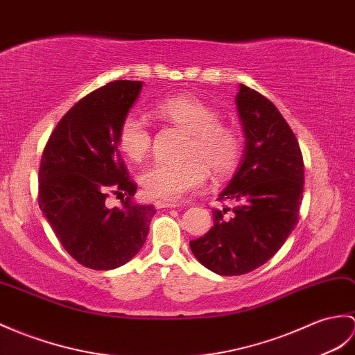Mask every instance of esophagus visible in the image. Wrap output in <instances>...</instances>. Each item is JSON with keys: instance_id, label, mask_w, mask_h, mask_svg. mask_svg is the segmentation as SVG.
Masks as SVG:
<instances>
[{"instance_id": "34e87169", "label": "esophagus", "mask_w": 355, "mask_h": 355, "mask_svg": "<svg viewBox=\"0 0 355 355\" xmlns=\"http://www.w3.org/2000/svg\"><path fill=\"white\" fill-rule=\"evenodd\" d=\"M155 209H175V207H180V204L177 202H171V201H155L154 202Z\"/></svg>"}]
</instances>
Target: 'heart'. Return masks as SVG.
<instances>
[{"instance_id":"1","label":"heart","mask_w":355,"mask_h":355,"mask_svg":"<svg viewBox=\"0 0 355 355\" xmlns=\"http://www.w3.org/2000/svg\"><path fill=\"white\" fill-rule=\"evenodd\" d=\"M153 112L191 136L184 150L187 159L155 162L142 172L140 184L151 198L177 201L202 187L209 169L222 178L237 168L243 154L242 137L234 127L219 122L218 112L207 103L192 95H174L155 103ZM118 144L128 159L142 162L151 150V133L142 119L127 114L119 123Z\"/></svg>"}]
</instances>
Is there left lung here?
<instances>
[{
  "label": "left lung",
  "mask_w": 355,
  "mask_h": 355,
  "mask_svg": "<svg viewBox=\"0 0 355 355\" xmlns=\"http://www.w3.org/2000/svg\"><path fill=\"white\" fill-rule=\"evenodd\" d=\"M246 139L241 168L213 209V227L191 241L196 260L219 275H242L275 255L298 224L304 160L298 140L266 96L241 85L236 96Z\"/></svg>",
  "instance_id": "left-lung-1"
}]
</instances>
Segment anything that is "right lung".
Instances as JSON below:
<instances>
[{"mask_svg": "<svg viewBox=\"0 0 355 355\" xmlns=\"http://www.w3.org/2000/svg\"><path fill=\"white\" fill-rule=\"evenodd\" d=\"M142 81L118 80L73 104L44 148L37 201L54 234L89 269L122 266L142 248L155 215L135 202L137 186L118 148V130ZM110 194L121 200L110 208Z\"/></svg>", "mask_w": 355, "mask_h": 355, "instance_id": "obj_1", "label": "right lung"}]
</instances>
